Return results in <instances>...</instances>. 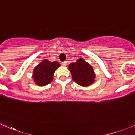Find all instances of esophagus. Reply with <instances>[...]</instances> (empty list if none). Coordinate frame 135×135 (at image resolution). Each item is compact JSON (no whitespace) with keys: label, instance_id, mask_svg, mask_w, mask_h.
Instances as JSON below:
<instances>
[{"label":"esophagus","instance_id":"34e87169","mask_svg":"<svg viewBox=\"0 0 135 135\" xmlns=\"http://www.w3.org/2000/svg\"><path fill=\"white\" fill-rule=\"evenodd\" d=\"M62 65H63L64 66H66V64H67V62L66 61H64V62H62Z\"/></svg>","mask_w":135,"mask_h":135}]
</instances>
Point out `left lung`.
<instances>
[{
    "instance_id": "1",
    "label": "left lung",
    "mask_w": 135,
    "mask_h": 135,
    "mask_svg": "<svg viewBox=\"0 0 135 135\" xmlns=\"http://www.w3.org/2000/svg\"><path fill=\"white\" fill-rule=\"evenodd\" d=\"M69 69L73 81L79 85L87 86L94 82L96 75L93 67L82 58L78 59L75 63H70Z\"/></svg>"
}]
</instances>
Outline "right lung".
<instances>
[{
	"label": "right lung",
	"instance_id": "add662e5",
	"mask_svg": "<svg viewBox=\"0 0 135 135\" xmlns=\"http://www.w3.org/2000/svg\"><path fill=\"white\" fill-rule=\"evenodd\" d=\"M60 64L58 62H50L45 59L34 69L33 78L35 84L39 86H45L49 84L54 79V74Z\"/></svg>",
	"mask_w": 135,
	"mask_h": 135
}]
</instances>
